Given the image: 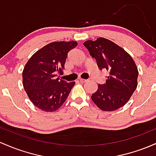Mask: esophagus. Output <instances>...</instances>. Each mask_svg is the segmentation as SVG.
<instances>
[{
	"mask_svg": "<svg viewBox=\"0 0 156 156\" xmlns=\"http://www.w3.org/2000/svg\"><path fill=\"white\" fill-rule=\"evenodd\" d=\"M79 81L81 82V83H84V82H87V80L83 79V78H79Z\"/></svg>",
	"mask_w": 156,
	"mask_h": 156,
	"instance_id": "34e87169",
	"label": "esophagus"
}]
</instances>
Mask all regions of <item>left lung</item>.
Here are the masks:
<instances>
[{
    "mask_svg": "<svg viewBox=\"0 0 156 156\" xmlns=\"http://www.w3.org/2000/svg\"><path fill=\"white\" fill-rule=\"evenodd\" d=\"M98 67L107 70L104 84H98L91 98L103 111H114L127 103L138 85V71L134 60L123 48L104 37L83 43Z\"/></svg>",
    "mask_w": 156,
    "mask_h": 156,
    "instance_id": "8db88e82",
    "label": "left lung"
}]
</instances>
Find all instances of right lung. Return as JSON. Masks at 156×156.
I'll use <instances>...</instances> for the list:
<instances>
[{"label": "right lung", "mask_w": 156, "mask_h": 156, "mask_svg": "<svg viewBox=\"0 0 156 156\" xmlns=\"http://www.w3.org/2000/svg\"><path fill=\"white\" fill-rule=\"evenodd\" d=\"M78 45L74 41L50 43L29 59L23 70V85L32 104L44 112H55L66 101L75 82L57 78L63 73L68 52Z\"/></svg>", "instance_id": "1"}]
</instances>
